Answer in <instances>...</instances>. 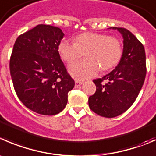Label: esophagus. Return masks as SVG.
I'll use <instances>...</instances> for the list:
<instances>
[{
    "label": "esophagus",
    "instance_id": "1",
    "mask_svg": "<svg viewBox=\"0 0 156 156\" xmlns=\"http://www.w3.org/2000/svg\"><path fill=\"white\" fill-rule=\"evenodd\" d=\"M83 84L82 81H75V87H79L80 85H81V84Z\"/></svg>",
    "mask_w": 156,
    "mask_h": 156
}]
</instances>
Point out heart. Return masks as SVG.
<instances>
[{
	"label": "heart",
	"mask_w": 156,
	"mask_h": 156,
	"mask_svg": "<svg viewBox=\"0 0 156 156\" xmlns=\"http://www.w3.org/2000/svg\"><path fill=\"white\" fill-rule=\"evenodd\" d=\"M58 52L66 62H72L82 55L87 58L69 65V72L77 80H84L96 75L101 69L107 71L117 65L123 53L121 42L116 38L96 33L78 35L75 43L62 40Z\"/></svg>",
	"instance_id": "heart-1"
}]
</instances>
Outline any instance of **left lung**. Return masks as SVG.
I'll return each instance as SVG.
<instances>
[{
    "instance_id": "8db88e82",
    "label": "left lung",
    "mask_w": 156,
    "mask_h": 156,
    "mask_svg": "<svg viewBox=\"0 0 156 156\" xmlns=\"http://www.w3.org/2000/svg\"><path fill=\"white\" fill-rule=\"evenodd\" d=\"M116 30L123 39L120 62L103 78L94 80L96 92L88 98L90 110L104 117L112 118L124 113L136 99L146 74V53L143 45L124 28Z\"/></svg>"
}]
</instances>
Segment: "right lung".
Masks as SVG:
<instances>
[{"mask_svg": "<svg viewBox=\"0 0 156 156\" xmlns=\"http://www.w3.org/2000/svg\"><path fill=\"white\" fill-rule=\"evenodd\" d=\"M64 36L58 27L40 24L20 35L13 46L10 72L15 91L27 108L40 114L60 113L75 86L58 51Z\"/></svg>", "mask_w": 156, "mask_h": 156, "instance_id": "1", "label": "right lung"}]
</instances>
